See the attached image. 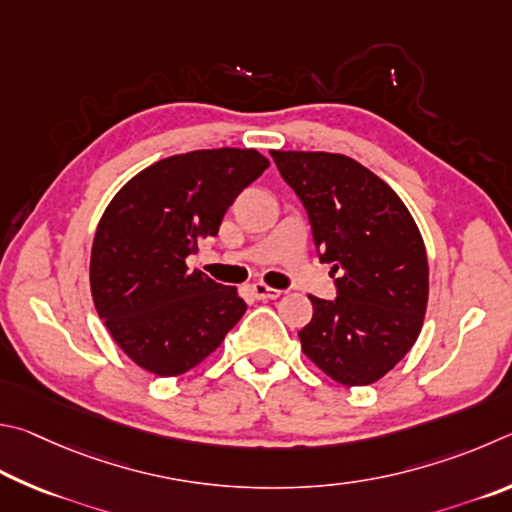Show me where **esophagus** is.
I'll list each match as a JSON object with an SVG mask.
<instances>
[{
  "mask_svg": "<svg viewBox=\"0 0 512 512\" xmlns=\"http://www.w3.org/2000/svg\"><path fill=\"white\" fill-rule=\"evenodd\" d=\"M251 292H254V297L261 299V301H272V299L281 297V290H274L265 283H254V285H251Z\"/></svg>",
  "mask_w": 512,
  "mask_h": 512,
  "instance_id": "34e87169",
  "label": "esophagus"
}]
</instances>
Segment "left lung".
Returning <instances> with one entry per match:
<instances>
[{"label":"left lung","instance_id":"8db88e82","mask_svg":"<svg viewBox=\"0 0 512 512\" xmlns=\"http://www.w3.org/2000/svg\"><path fill=\"white\" fill-rule=\"evenodd\" d=\"M308 211L321 263H333L337 299L310 297L301 348L328 378L364 387L387 375L423 328L429 267L405 202L360 161L335 152L272 150Z\"/></svg>","mask_w":512,"mask_h":512}]
</instances>
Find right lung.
<instances>
[{
	"label": "right lung",
	"mask_w": 512,
	"mask_h": 512,
	"mask_svg": "<svg viewBox=\"0 0 512 512\" xmlns=\"http://www.w3.org/2000/svg\"><path fill=\"white\" fill-rule=\"evenodd\" d=\"M267 166L254 148L184 152L141 170L107 204L89 285L98 317L141 369L161 378L195 369L245 315L236 288L188 272L186 258Z\"/></svg>",
	"instance_id": "obj_1"
}]
</instances>
